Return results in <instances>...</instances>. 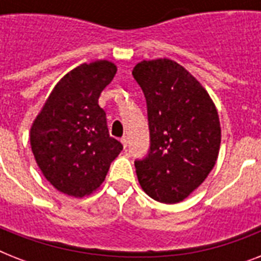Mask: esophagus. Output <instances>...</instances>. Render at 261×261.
Here are the masks:
<instances>
[{
	"mask_svg": "<svg viewBox=\"0 0 261 261\" xmlns=\"http://www.w3.org/2000/svg\"><path fill=\"white\" fill-rule=\"evenodd\" d=\"M120 142H122L123 147H127V143H128V139H127V137H122V138H120Z\"/></svg>",
	"mask_w": 261,
	"mask_h": 261,
	"instance_id": "esophagus-1",
	"label": "esophagus"
}]
</instances>
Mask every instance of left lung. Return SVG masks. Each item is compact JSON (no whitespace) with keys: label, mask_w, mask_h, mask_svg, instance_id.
I'll use <instances>...</instances> for the list:
<instances>
[{"label":"left lung","mask_w":261,"mask_h":261,"mask_svg":"<svg viewBox=\"0 0 261 261\" xmlns=\"http://www.w3.org/2000/svg\"><path fill=\"white\" fill-rule=\"evenodd\" d=\"M133 75L146 98L150 131L149 154L135 161L138 181L157 202H181L217 163V108L198 80L172 59L142 61Z\"/></svg>","instance_id":"8db88e82"}]
</instances>
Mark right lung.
Returning <instances> with one entry per match:
<instances>
[{
  "instance_id": "obj_1",
  "label": "right lung",
  "mask_w": 261,
  "mask_h": 261,
  "mask_svg": "<svg viewBox=\"0 0 261 261\" xmlns=\"http://www.w3.org/2000/svg\"><path fill=\"white\" fill-rule=\"evenodd\" d=\"M110 61L83 63L59 80L31 127V147L47 181L59 192L83 198L101 186L123 150L110 137L98 106L116 74Z\"/></svg>"
}]
</instances>
